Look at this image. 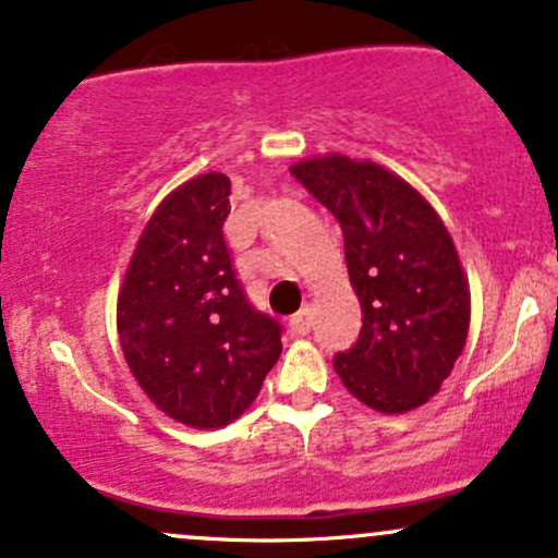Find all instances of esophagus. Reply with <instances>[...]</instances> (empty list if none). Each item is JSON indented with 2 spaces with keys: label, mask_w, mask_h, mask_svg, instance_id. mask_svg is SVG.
Returning a JSON list of instances; mask_svg holds the SVG:
<instances>
[{
  "label": "esophagus",
  "mask_w": 558,
  "mask_h": 558,
  "mask_svg": "<svg viewBox=\"0 0 558 558\" xmlns=\"http://www.w3.org/2000/svg\"><path fill=\"white\" fill-rule=\"evenodd\" d=\"M310 326H313V310L302 307L294 318H291V328H294V333H307Z\"/></svg>",
  "instance_id": "esophagus-1"
}]
</instances>
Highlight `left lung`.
I'll return each mask as SVG.
<instances>
[{
    "label": "left lung",
    "mask_w": 558,
    "mask_h": 558,
    "mask_svg": "<svg viewBox=\"0 0 558 558\" xmlns=\"http://www.w3.org/2000/svg\"><path fill=\"white\" fill-rule=\"evenodd\" d=\"M291 173L342 227L361 302V337L333 357L339 379L374 412H412L441 390L471 328L454 240L436 208L379 162L318 155Z\"/></svg>",
    "instance_id": "1"
}]
</instances>
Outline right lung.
Listing matches in <instances>:
<instances>
[{"instance_id":"right-lung-1","label":"right lung","mask_w":558,"mask_h":558,"mask_svg":"<svg viewBox=\"0 0 558 558\" xmlns=\"http://www.w3.org/2000/svg\"><path fill=\"white\" fill-rule=\"evenodd\" d=\"M230 179L175 186L141 232L117 296L128 368L162 414L197 430L230 425L280 357L278 320L256 313L225 243Z\"/></svg>"}]
</instances>
